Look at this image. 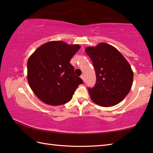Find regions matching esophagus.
Segmentation results:
<instances>
[{
  "label": "esophagus",
  "instance_id": "1",
  "mask_svg": "<svg viewBox=\"0 0 153 153\" xmlns=\"http://www.w3.org/2000/svg\"><path fill=\"white\" fill-rule=\"evenodd\" d=\"M80 77H81V78L82 79V80H83V81H84V80H85V78H84V75H82V76H80Z\"/></svg>",
  "mask_w": 153,
  "mask_h": 153
}]
</instances>
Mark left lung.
<instances>
[{
  "instance_id": "obj_1",
  "label": "left lung",
  "mask_w": 153,
  "mask_h": 153,
  "mask_svg": "<svg viewBox=\"0 0 153 153\" xmlns=\"http://www.w3.org/2000/svg\"><path fill=\"white\" fill-rule=\"evenodd\" d=\"M97 76L94 86L88 88L92 100L102 107H112L122 101L130 91L134 74L125 57L117 48L101 42L86 48Z\"/></svg>"
}]
</instances>
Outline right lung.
Instances as JSON below:
<instances>
[{
	"label": "right lung",
	"mask_w": 153,
	"mask_h": 153,
	"mask_svg": "<svg viewBox=\"0 0 153 153\" xmlns=\"http://www.w3.org/2000/svg\"><path fill=\"white\" fill-rule=\"evenodd\" d=\"M78 45L51 41L40 46L27 61V80L31 89L46 104L56 106L70 101L82 79L74 74L70 62Z\"/></svg>",
	"instance_id": "1"
}]
</instances>
